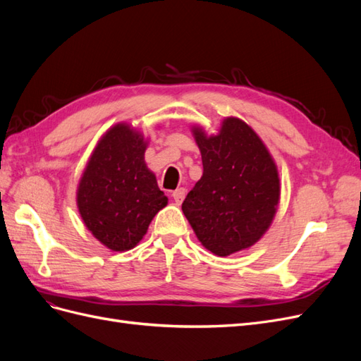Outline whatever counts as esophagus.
<instances>
[{"label":"esophagus","instance_id":"obj_1","mask_svg":"<svg viewBox=\"0 0 361 361\" xmlns=\"http://www.w3.org/2000/svg\"><path fill=\"white\" fill-rule=\"evenodd\" d=\"M185 194H187V191H185V188H178L176 191L171 192V197L174 199V202H176L178 204H180L185 199Z\"/></svg>","mask_w":361,"mask_h":361}]
</instances>
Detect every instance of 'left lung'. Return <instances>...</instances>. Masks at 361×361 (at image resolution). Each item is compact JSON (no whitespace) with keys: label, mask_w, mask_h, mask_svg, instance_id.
I'll return each instance as SVG.
<instances>
[{"label":"left lung","mask_w":361,"mask_h":361,"mask_svg":"<svg viewBox=\"0 0 361 361\" xmlns=\"http://www.w3.org/2000/svg\"><path fill=\"white\" fill-rule=\"evenodd\" d=\"M203 174L182 203L195 236L226 257L265 235L280 200V179L264 141L238 117H226L216 135L192 126Z\"/></svg>","instance_id":"1"}]
</instances>
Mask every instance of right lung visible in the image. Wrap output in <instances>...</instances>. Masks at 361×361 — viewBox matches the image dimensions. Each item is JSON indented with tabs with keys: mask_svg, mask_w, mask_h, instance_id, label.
Here are the masks:
<instances>
[{
	"mask_svg": "<svg viewBox=\"0 0 361 361\" xmlns=\"http://www.w3.org/2000/svg\"><path fill=\"white\" fill-rule=\"evenodd\" d=\"M146 147L133 126L114 125L97 141L76 190L85 227L113 251L134 248L169 202L146 166Z\"/></svg>",
	"mask_w": 361,
	"mask_h": 361,
	"instance_id": "add662e5",
	"label": "right lung"
}]
</instances>
